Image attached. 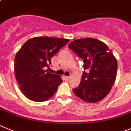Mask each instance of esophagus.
<instances>
[{
  "mask_svg": "<svg viewBox=\"0 0 131 131\" xmlns=\"http://www.w3.org/2000/svg\"><path fill=\"white\" fill-rule=\"evenodd\" d=\"M66 78H67V80H69L70 78V77H66Z\"/></svg>",
  "mask_w": 131,
  "mask_h": 131,
  "instance_id": "34e87169",
  "label": "esophagus"
}]
</instances>
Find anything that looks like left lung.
Instances as JSON below:
<instances>
[{
	"label": "left lung",
	"instance_id": "obj_1",
	"mask_svg": "<svg viewBox=\"0 0 131 131\" xmlns=\"http://www.w3.org/2000/svg\"><path fill=\"white\" fill-rule=\"evenodd\" d=\"M69 47L84 62V72L79 86L73 89L77 97L88 103L106 97L115 81L117 62L107 45L96 39H79Z\"/></svg>",
	"mask_w": 131,
	"mask_h": 131
}]
</instances>
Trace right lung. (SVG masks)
<instances>
[{"label":"right lung","instance_id":"obj_1","mask_svg":"<svg viewBox=\"0 0 131 131\" xmlns=\"http://www.w3.org/2000/svg\"><path fill=\"white\" fill-rule=\"evenodd\" d=\"M69 41L67 39L36 37L29 39L17 52L14 73L20 89L34 102H44L51 97L62 82L59 75L48 69L51 59Z\"/></svg>","mask_w":131,"mask_h":131}]
</instances>
